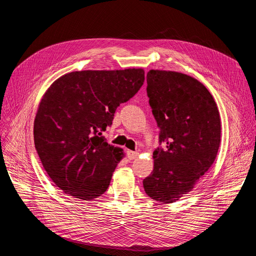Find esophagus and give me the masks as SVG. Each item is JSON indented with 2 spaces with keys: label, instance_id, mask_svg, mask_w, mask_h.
Wrapping results in <instances>:
<instances>
[{
  "label": "esophagus",
  "instance_id": "1",
  "mask_svg": "<svg viewBox=\"0 0 256 256\" xmlns=\"http://www.w3.org/2000/svg\"><path fill=\"white\" fill-rule=\"evenodd\" d=\"M138 156V152H134V150H127V157H128L129 160H134V159H136Z\"/></svg>",
  "mask_w": 256,
  "mask_h": 256
}]
</instances>
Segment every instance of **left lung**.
I'll list each match as a JSON object with an SVG mask.
<instances>
[{"label": "left lung", "mask_w": 256, "mask_h": 256, "mask_svg": "<svg viewBox=\"0 0 256 256\" xmlns=\"http://www.w3.org/2000/svg\"><path fill=\"white\" fill-rule=\"evenodd\" d=\"M147 96L159 131L146 194L173 203L190 192L214 164L221 138L214 99L204 85L180 72L150 70Z\"/></svg>", "instance_id": "obj_1"}]
</instances>
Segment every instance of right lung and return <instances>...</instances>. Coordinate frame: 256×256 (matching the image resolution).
<instances>
[{"label":"right lung","mask_w":256,"mask_h":256,"mask_svg":"<svg viewBox=\"0 0 256 256\" xmlns=\"http://www.w3.org/2000/svg\"><path fill=\"white\" fill-rule=\"evenodd\" d=\"M144 79L141 68L72 72L44 92L34 122V143L60 190L85 200L106 191L122 150L108 144L102 134L118 106L136 94Z\"/></svg>","instance_id":"obj_1"}]
</instances>
